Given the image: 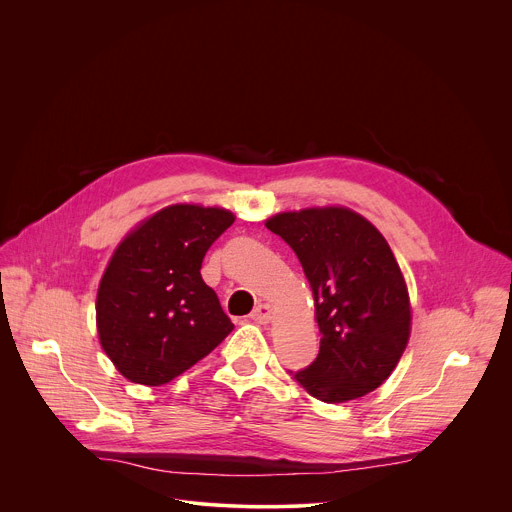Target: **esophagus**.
<instances>
[{
	"mask_svg": "<svg viewBox=\"0 0 512 512\" xmlns=\"http://www.w3.org/2000/svg\"><path fill=\"white\" fill-rule=\"evenodd\" d=\"M251 320L259 322V324H267L271 320V306L267 304H259L253 312H251Z\"/></svg>",
	"mask_w": 512,
	"mask_h": 512,
	"instance_id": "esophagus-1",
	"label": "esophagus"
}]
</instances>
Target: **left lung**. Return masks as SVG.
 <instances>
[{"label": "left lung", "mask_w": 512, "mask_h": 512, "mask_svg": "<svg viewBox=\"0 0 512 512\" xmlns=\"http://www.w3.org/2000/svg\"><path fill=\"white\" fill-rule=\"evenodd\" d=\"M265 227L298 255L322 334L316 360L291 375L324 403L381 387L411 330L407 285L385 237L340 206L281 212Z\"/></svg>", "instance_id": "1"}]
</instances>
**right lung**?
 I'll use <instances>...</instances> for the list:
<instances>
[{
	"mask_svg": "<svg viewBox=\"0 0 512 512\" xmlns=\"http://www.w3.org/2000/svg\"><path fill=\"white\" fill-rule=\"evenodd\" d=\"M235 223L225 208L168 206L129 233L97 294V330L117 371L139 385L170 383L235 328L200 267Z\"/></svg>",
	"mask_w": 512,
	"mask_h": 512,
	"instance_id": "add662e5",
	"label": "right lung"
}]
</instances>
